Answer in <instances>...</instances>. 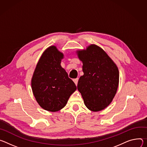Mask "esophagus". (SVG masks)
<instances>
[{
	"mask_svg": "<svg viewBox=\"0 0 147 147\" xmlns=\"http://www.w3.org/2000/svg\"><path fill=\"white\" fill-rule=\"evenodd\" d=\"M78 78H76V79H74L73 80H74V83L75 84V85H78Z\"/></svg>",
	"mask_w": 147,
	"mask_h": 147,
	"instance_id": "34e87169",
	"label": "esophagus"
}]
</instances>
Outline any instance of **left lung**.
<instances>
[{"mask_svg":"<svg viewBox=\"0 0 147 147\" xmlns=\"http://www.w3.org/2000/svg\"><path fill=\"white\" fill-rule=\"evenodd\" d=\"M76 53L82 61L84 73L79 79L78 90L88 109L102 110L111 103L117 90L119 72L117 65L102 48L94 44Z\"/></svg>","mask_w":147,"mask_h":147,"instance_id":"left-lung-1","label":"left lung"}]
</instances>
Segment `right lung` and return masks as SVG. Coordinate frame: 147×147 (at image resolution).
Listing matches in <instances>:
<instances>
[{
	"mask_svg": "<svg viewBox=\"0 0 147 147\" xmlns=\"http://www.w3.org/2000/svg\"><path fill=\"white\" fill-rule=\"evenodd\" d=\"M63 54L50 46L40 57L31 79V88L38 105L44 110L57 111L66 105L76 90L74 82L61 66Z\"/></svg>",
	"mask_w": 147,
	"mask_h": 147,
	"instance_id": "1",
	"label": "right lung"
}]
</instances>
